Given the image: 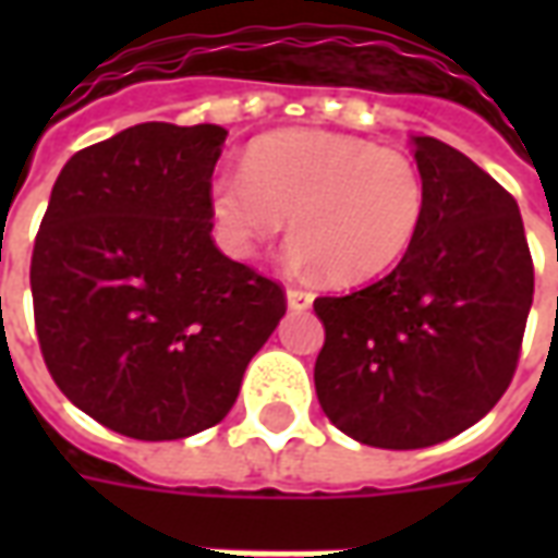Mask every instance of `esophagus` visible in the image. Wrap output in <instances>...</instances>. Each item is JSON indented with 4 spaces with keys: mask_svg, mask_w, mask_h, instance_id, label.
<instances>
[{
    "mask_svg": "<svg viewBox=\"0 0 558 558\" xmlns=\"http://www.w3.org/2000/svg\"><path fill=\"white\" fill-rule=\"evenodd\" d=\"M287 304H290L292 311H307V307L314 304V292L290 287V290H287Z\"/></svg>",
    "mask_w": 558,
    "mask_h": 558,
    "instance_id": "esophagus-1",
    "label": "esophagus"
}]
</instances>
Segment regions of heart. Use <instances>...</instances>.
<instances>
[{
    "label": "heart",
    "instance_id": "obj_1",
    "mask_svg": "<svg viewBox=\"0 0 558 558\" xmlns=\"http://www.w3.org/2000/svg\"><path fill=\"white\" fill-rule=\"evenodd\" d=\"M220 242L251 256L290 218V263L331 283H362L400 263L424 218V179L410 155L323 131L256 140L244 170L208 184Z\"/></svg>",
    "mask_w": 558,
    "mask_h": 558
}]
</instances>
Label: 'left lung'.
I'll use <instances>...</instances> for the list:
<instances>
[{
	"label": "left lung",
	"mask_w": 558,
	"mask_h": 558,
	"mask_svg": "<svg viewBox=\"0 0 558 558\" xmlns=\"http://www.w3.org/2000/svg\"><path fill=\"white\" fill-rule=\"evenodd\" d=\"M424 218L398 268L319 295L314 383L328 421L374 448H427L472 427L514 379L535 268L517 199L436 137H415Z\"/></svg>",
	"instance_id": "8db88e82"
}]
</instances>
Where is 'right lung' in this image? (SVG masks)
I'll return each mask as SVG.
<instances>
[{"mask_svg": "<svg viewBox=\"0 0 558 558\" xmlns=\"http://www.w3.org/2000/svg\"><path fill=\"white\" fill-rule=\"evenodd\" d=\"M227 131L143 122L80 148L32 251L47 371L110 430L163 442L215 427L287 314L278 280L211 239L208 184Z\"/></svg>", "mask_w": 558, "mask_h": 558, "instance_id": "1", "label": "right lung"}]
</instances>
